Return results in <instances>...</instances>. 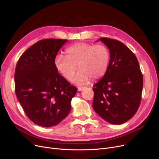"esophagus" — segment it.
Listing matches in <instances>:
<instances>
[{
	"label": "esophagus",
	"instance_id": "obj_1",
	"mask_svg": "<svg viewBox=\"0 0 159 159\" xmlns=\"http://www.w3.org/2000/svg\"><path fill=\"white\" fill-rule=\"evenodd\" d=\"M84 88H85L84 87H79V88H78V91H81L82 90H83Z\"/></svg>",
	"mask_w": 159,
	"mask_h": 159
}]
</instances>
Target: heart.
I'll return each mask as SVG.
<instances>
[{"mask_svg":"<svg viewBox=\"0 0 159 159\" xmlns=\"http://www.w3.org/2000/svg\"><path fill=\"white\" fill-rule=\"evenodd\" d=\"M110 59V51L105 45L78 43L66 49V56L57 55L54 66L70 81L73 80L78 66L80 70L74 81L79 85H84L90 78L97 80L102 77L107 70Z\"/></svg>","mask_w":159,"mask_h":159,"instance_id":"b5f03b06","label":"heart"}]
</instances>
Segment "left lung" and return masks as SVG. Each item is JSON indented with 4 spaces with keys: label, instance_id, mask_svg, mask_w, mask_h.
I'll use <instances>...</instances> for the list:
<instances>
[{
    "label": "left lung",
    "instance_id": "8db88e82",
    "mask_svg": "<svg viewBox=\"0 0 159 159\" xmlns=\"http://www.w3.org/2000/svg\"><path fill=\"white\" fill-rule=\"evenodd\" d=\"M99 40L109 49L110 59L104 77L93 85V108L106 121L121 124L138 110L143 92V74L136 56L126 45L106 37Z\"/></svg>",
    "mask_w": 159,
    "mask_h": 159
}]
</instances>
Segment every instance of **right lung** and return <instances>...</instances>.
<instances>
[{
	"label": "right lung",
	"instance_id": "right-lung-1",
	"mask_svg": "<svg viewBox=\"0 0 159 159\" xmlns=\"http://www.w3.org/2000/svg\"><path fill=\"white\" fill-rule=\"evenodd\" d=\"M67 40H40L23 53L16 66V95L28 117L40 126H54L66 118L77 91L54 66L55 57Z\"/></svg>",
	"mask_w": 159,
	"mask_h": 159
}]
</instances>
